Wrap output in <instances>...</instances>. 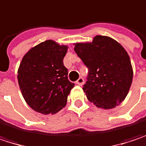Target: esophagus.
Returning a JSON list of instances; mask_svg holds the SVG:
<instances>
[{
    "mask_svg": "<svg viewBox=\"0 0 146 146\" xmlns=\"http://www.w3.org/2000/svg\"><path fill=\"white\" fill-rule=\"evenodd\" d=\"M83 83H84V79H83L82 77H80V78L76 81V84L79 85V86H82Z\"/></svg>",
    "mask_w": 146,
    "mask_h": 146,
    "instance_id": "esophagus-1",
    "label": "esophagus"
}]
</instances>
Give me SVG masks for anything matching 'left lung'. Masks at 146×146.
Wrapping results in <instances>:
<instances>
[{"label":"left lung","mask_w":146,"mask_h":146,"mask_svg":"<svg viewBox=\"0 0 146 146\" xmlns=\"http://www.w3.org/2000/svg\"><path fill=\"white\" fill-rule=\"evenodd\" d=\"M77 55L88 68L83 91L98 108L111 109L126 98L133 80L129 56L123 46L107 36H96L92 43L75 44Z\"/></svg>","instance_id":"left-lung-1"}]
</instances>
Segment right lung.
Returning a JSON list of instances; mask_svg holds the SVG:
<instances>
[{
  "label": "right lung",
  "mask_w": 146,
  "mask_h": 146,
  "mask_svg": "<svg viewBox=\"0 0 146 146\" xmlns=\"http://www.w3.org/2000/svg\"><path fill=\"white\" fill-rule=\"evenodd\" d=\"M68 47L47 40L32 48L18 69L20 90L28 106L43 114H54L67 102L75 84L63 63Z\"/></svg>",
  "instance_id": "obj_1"
}]
</instances>
